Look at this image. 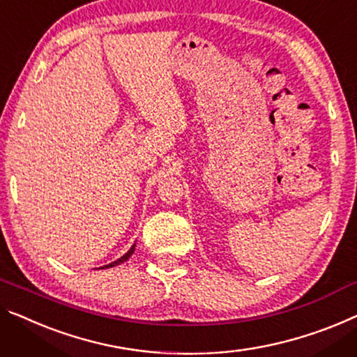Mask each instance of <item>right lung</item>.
<instances>
[{"label": "right lung", "mask_w": 357, "mask_h": 357, "mask_svg": "<svg viewBox=\"0 0 357 357\" xmlns=\"http://www.w3.org/2000/svg\"><path fill=\"white\" fill-rule=\"evenodd\" d=\"M135 247H136V243H132V247H131L130 250H128V252H126V253L123 255V257H121V258H119V259H116V261H114V263H110V264H105V266H104V268H100V269H107V268H114V266H116V264H120V263H125V261H126V259H128V258H130L132 253H135Z\"/></svg>", "instance_id": "add662e5"}]
</instances>
